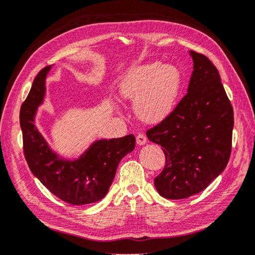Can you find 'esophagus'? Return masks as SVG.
Masks as SVG:
<instances>
[{
  "mask_svg": "<svg viewBox=\"0 0 255 255\" xmlns=\"http://www.w3.org/2000/svg\"><path fill=\"white\" fill-rule=\"evenodd\" d=\"M136 143L139 145H143L147 143V137L143 134H137L136 135Z\"/></svg>",
  "mask_w": 255,
  "mask_h": 255,
  "instance_id": "34e87169",
  "label": "esophagus"
}]
</instances>
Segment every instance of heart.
<instances>
[{"mask_svg":"<svg viewBox=\"0 0 255 255\" xmlns=\"http://www.w3.org/2000/svg\"><path fill=\"white\" fill-rule=\"evenodd\" d=\"M183 85L181 70L175 64L161 62L131 69L120 83V94L134 102V112L144 123L164 121L176 105Z\"/></svg>","mask_w":255,"mask_h":255,"instance_id":"b5f03b06","label":"heart"}]
</instances>
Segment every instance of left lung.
I'll use <instances>...</instances> for the list:
<instances>
[{
	"instance_id": "1",
	"label": "left lung",
	"mask_w": 255,
	"mask_h": 255,
	"mask_svg": "<svg viewBox=\"0 0 255 255\" xmlns=\"http://www.w3.org/2000/svg\"><path fill=\"white\" fill-rule=\"evenodd\" d=\"M190 55L193 71L187 94L161 123L147 131L166 157L155 187L170 200L203 191L224 172L232 151L234 112L218 70L202 54L190 51Z\"/></svg>"
}]
</instances>
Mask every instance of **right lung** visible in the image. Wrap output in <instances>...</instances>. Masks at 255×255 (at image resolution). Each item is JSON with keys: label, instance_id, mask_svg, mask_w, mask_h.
<instances>
[{"label": "right lung", "instance_id": "1", "mask_svg": "<svg viewBox=\"0 0 255 255\" xmlns=\"http://www.w3.org/2000/svg\"><path fill=\"white\" fill-rule=\"evenodd\" d=\"M51 68L46 66L37 74L20 110L24 157L33 176L62 201L74 206L98 202L110 190L120 161L134 149L135 137L130 134L96 140L73 159L54 151L35 125Z\"/></svg>", "mask_w": 255, "mask_h": 255}]
</instances>
